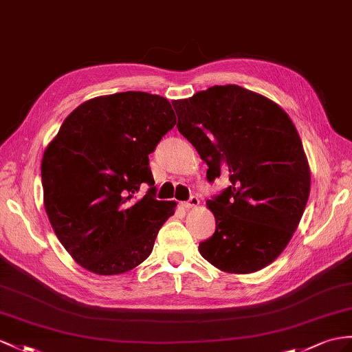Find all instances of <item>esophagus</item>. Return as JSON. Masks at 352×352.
I'll return each instance as SVG.
<instances>
[{"mask_svg": "<svg viewBox=\"0 0 352 352\" xmlns=\"http://www.w3.org/2000/svg\"><path fill=\"white\" fill-rule=\"evenodd\" d=\"M199 204H200L199 197H191L190 200L184 203V208L185 209H195V208H199Z\"/></svg>", "mask_w": 352, "mask_h": 352, "instance_id": "obj_1", "label": "esophagus"}]
</instances>
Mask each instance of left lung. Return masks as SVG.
<instances>
[{
  "label": "left lung",
  "instance_id": "8db88e82",
  "mask_svg": "<svg viewBox=\"0 0 352 352\" xmlns=\"http://www.w3.org/2000/svg\"><path fill=\"white\" fill-rule=\"evenodd\" d=\"M177 130L208 164L212 182L231 185L206 201L215 233L199 251L226 273H254L275 261L298 227L311 191V168L287 111L239 85L171 101Z\"/></svg>",
  "mask_w": 352,
  "mask_h": 352
}]
</instances>
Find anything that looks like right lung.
<instances>
[{
	"instance_id": "1",
	"label": "right lung",
	"mask_w": 352,
	"mask_h": 352,
	"mask_svg": "<svg viewBox=\"0 0 352 352\" xmlns=\"http://www.w3.org/2000/svg\"><path fill=\"white\" fill-rule=\"evenodd\" d=\"M176 124L167 98L126 91L91 98L65 118L41 160L43 201L58 241L97 275L148 258L176 201H158L148 155ZM142 183L151 188L142 199Z\"/></svg>"
}]
</instances>
